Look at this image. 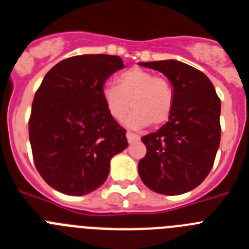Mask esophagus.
<instances>
[{"mask_svg":"<svg viewBox=\"0 0 249 249\" xmlns=\"http://www.w3.org/2000/svg\"><path fill=\"white\" fill-rule=\"evenodd\" d=\"M127 140H128V143H135V142H138L140 141V136L133 133V132H127L126 133Z\"/></svg>","mask_w":249,"mask_h":249,"instance_id":"obj_1","label":"esophagus"}]
</instances>
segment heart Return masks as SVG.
Here are the masks:
<instances>
[{"instance_id":"b5f03b06","label":"heart","mask_w":249,"mask_h":249,"mask_svg":"<svg viewBox=\"0 0 249 249\" xmlns=\"http://www.w3.org/2000/svg\"><path fill=\"white\" fill-rule=\"evenodd\" d=\"M106 108L116 121H122L132 108L127 124L143 128L160 127L171 117L175 106V89L166 77L155 76L142 68H131L117 77V86L106 85L102 89Z\"/></svg>"}]
</instances>
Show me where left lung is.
Listing matches in <instances>:
<instances>
[{
    "instance_id": "obj_1",
    "label": "left lung",
    "mask_w": 249,
    "mask_h": 249,
    "mask_svg": "<svg viewBox=\"0 0 249 249\" xmlns=\"http://www.w3.org/2000/svg\"><path fill=\"white\" fill-rule=\"evenodd\" d=\"M168 77L175 106L168 122L141 138L147 153L138 162L149 190L177 196L193 190L212 169L221 142V100L210 78L175 59L141 62Z\"/></svg>"
}]
</instances>
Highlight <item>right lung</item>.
<instances>
[{"label":"right lung","instance_id":"right-lung-1","mask_svg":"<svg viewBox=\"0 0 249 249\" xmlns=\"http://www.w3.org/2000/svg\"><path fill=\"white\" fill-rule=\"evenodd\" d=\"M123 67L118 56L70 57L51 68L35 93L28 121L32 156L54 190L68 196L97 190L111 158L128 146L126 129L102 98L106 80Z\"/></svg>","mask_w":249,"mask_h":249}]
</instances>
